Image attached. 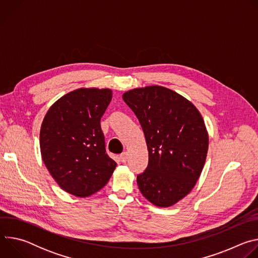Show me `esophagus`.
Wrapping results in <instances>:
<instances>
[{
    "instance_id": "34e87169",
    "label": "esophagus",
    "mask_w": 258,
    "mask_h": 258,
    "mask_svg": "<svg viewBox=\"0 0 258 258\" xmlns=\"http://www.w3.org/2000/svg\"><path fill=\"white\" fill-rule=\"evenodd\" d=\"M119 159H120V161L121 162H125L126 161V159H127V152H123V153H121L120 154V156H119Z\"/></svg>"
}]
</instances>
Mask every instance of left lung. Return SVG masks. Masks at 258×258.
I'll use <instances>...</instances> for the list:
<instances>
[{"instance_id":"8db88e82","label":"left lung","mask_w":258,"mask_h":258,"mask_svg":"<svg viewBox=\"0 0 258 258\" xmlns=\"http://www.w3.org/2000/svg\"><path fill=\"white\" fill-rule=\"evenodd\" d=\"M143 128L149 161L138 174L143 196L169 207L187 196L203 169L208 134L198 109L160 86L131 90L122 96Z\"/></svg>"}]
</instances>
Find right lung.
<instances>
[{
	"mask_svg": "<svg viewBox=\"0 0 258 258\" xmlns=\"http://www.w3.org/2000/svg\"><path fill=\"white\" fill-rule=\"evenodd\" d=\"M111 99L109 89H79L55 102L43 120V161L58 185L71 195L95 194L116 167L106 153L100 124Z\"/></svg>",
	"mask_w": 258,
	"mask_h": 258,
	"instance_id": "1",
	"label": "right lung"
}]
</instances>
